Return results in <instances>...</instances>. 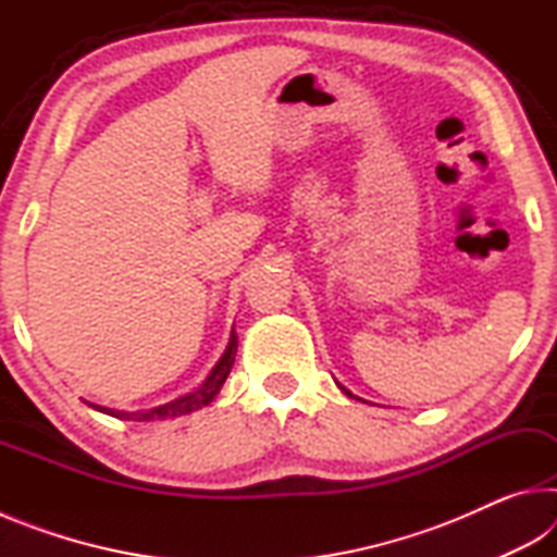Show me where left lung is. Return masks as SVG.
I'll use <instances>...</instances> for the list:
<instances>
[{
    "label": "left lung",
    "mask_w": 557,
    "mask_h": 557,
    "mask_svg": "<svg viewBox=\"0 0 557 557\" xmlns=\"http://www.w3.org/2000/svg\"><path fill=\"white\" fill-rule=\"evenodd\" d=\"M338 388H342V391H344L346 395H351V391H346V388H344V385H338Z\"/></svg>",
    "instance_id": "8db88e82"
}]
</instances>
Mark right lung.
Instances as JSON below:
<instances>
[{"label":"right lung","instance_id":"1","mask_svg":"<svg viewBox=\"0 0 557 557\" xmlns=\"http://www.w3.org/2000/svg\"><path fill=\"white\" fill-rule=\"evenodd\" d=\"M235 351H238V336L235 332L231 334V342L228 348H225L221 361L213 366V371L209 373V379L203 381V385L199 391L184 395V398H176L166 405H159V408L152 410H137V412H125V410H112V408H102V405H92V408L112 414V418H120V420H164V418H176V414H188L194 410L203 408V405H209L219 391L223 388L225 379H228V373L233 369V361H235Z\"/></svg>","mask_w":557,"mask_h":557}]
</instances>
